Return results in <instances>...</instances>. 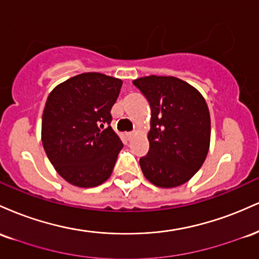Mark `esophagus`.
I'll list each match as a JSON object with an SVG mask.
<instances>
[{
    "label": "esophagus",
    "instance_id": "1",
    "mask_svg": "<svg viewBox=\"0 0 259 259\" xmlns=\"http://www.w3.org/2000/svg\"><path fill=\"white\" fill-rule=\"evenodd\" d=\"M134 136H135V133L132 132V133H126V139L127 140H132Z\"/></svg>",
    "mask_w": 259,
    "mask_h": 259
}]
</instances>
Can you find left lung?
<instances>
[{
    "instance_id": "1",
    "label": "left lung",
    "mask_w": 259,
    "mask_h": 259,
    "mask_svg": "<svg viewBox=\"0 0 259 259\" xmlns=\"http://www.w3.org/2000/svg\"><path fill=\"white\" fill-rule=\"evenodd\" d=\"M151 107L150 150L140 158L148 181L175 187L191 179L206 159L210 118L206 101L174 76H145L133 82Z\"/></svg>"
}]
</instances>
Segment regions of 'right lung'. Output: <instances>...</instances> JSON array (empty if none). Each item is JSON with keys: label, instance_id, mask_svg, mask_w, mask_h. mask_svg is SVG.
<instances>
[{"label": "right lung", "instance_id": "obj_1", "mask_svg": "<svg viewBox=\"0 0 259 259\" xmlns=\"http://www.w3.org/2000/svg\"><path fill=\"white\" fill-rule=\"evenodd\" d=\"M123 81L100 73L65 80L49 95L42 114V145L63 179L79 187L111 177L123 142L111 127V109Z\"/></svg>", "mask_w": 259, "mask_h": 259}]
</instances>
